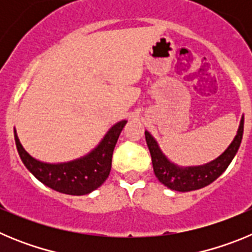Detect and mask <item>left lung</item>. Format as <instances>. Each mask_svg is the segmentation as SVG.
Segmentation results:
<instances>
[{"label":"left lung","instance_id":"obj_1","mask_svg":"<svg viewBox=\"0 0 252 252\" xmlns=\"http://www.w3.org/2000/svg\"><path fill=\"white\" fill-rule=\"evenodd\" d=\"M242 133H244V116L240 122L237 135L222 155L204 165L186 166V168L175 165L174 162L168 160V158L160 150L157 140L148 131H145V139L150 150L154 173L160 183L178 192H190L211 184L226 170L239 150Z\"/></svg>","mask_w":252,"mask_h":252}]
</instances>
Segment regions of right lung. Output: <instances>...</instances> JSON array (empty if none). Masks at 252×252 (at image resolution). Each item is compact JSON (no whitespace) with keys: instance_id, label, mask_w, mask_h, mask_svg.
Wrapping results in <instances>:
<instances>
[{"instance_id":"obj_1","label":"right lung","mask_w":252,"mask_h":252,"mask_svg":"<svg viewBox=\"0 0 252 252\" xmlns=\"http://www.w3.org/2000/svg\"><path fill=\"white\" fill-rule=\"evenodd\" d=\"M126 122L124 120L112 126L99 145L88 155L68 162L49 164L34 159L22 148L16 130L15 142L24 165L37 180L64 194L83 195L101 187L110 175L113 149Z\"/></svg>"}]
</instances>
